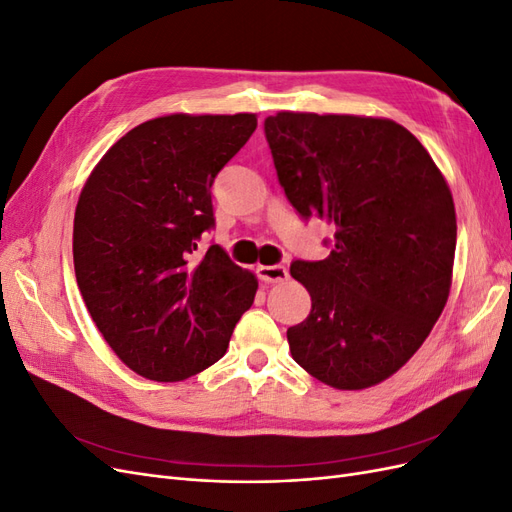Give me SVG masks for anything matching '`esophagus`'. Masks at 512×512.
Masks as SVG:
<instances>
[{"instance_id":"1","label":"esophagus","mask_w":512,"mask_h":512,"mask_svg":"<svg viewBox=\"0 0 512 512\" xmlns=\"http://www.w3.org/2000/svg\"><path fill=\"white\" fill-rule=\"evenodd\" d=\"M256 273L265 284H282L290 277L288 269L282 265H260L256 269Z\"/></svg>"}]
</instances>
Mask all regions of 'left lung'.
<instances>
[{"label":"left lung","mask_w":512,"mask_h":512,"mask_svg":"<svg viewBox=\"0 0 512 512\" xmlns=\"http://www.w3.org/2000/svg\"><path fill=\"white\" fill-rule=\"evenodd\" d=\"M265 134L292 207L335 226L327 258L290 265L312 297L286 333L292 359L333 389H369L412 359L448 301L453 194L393 119L280 111Z\"/></svg>","instance_id":"left-lung-1"}]
</instances>
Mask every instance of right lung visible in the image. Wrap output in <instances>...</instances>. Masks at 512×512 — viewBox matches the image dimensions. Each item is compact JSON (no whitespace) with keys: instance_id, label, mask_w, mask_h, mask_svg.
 Listing matches in <instances>:
<instances>
[{"instance_id":"1","label":"right lung","mask_w":512,"mask_h":512,"mask_svg":"<svg viewBox=\"0 0 512 512\" xmlns=\"http://www.w3.org/2000/svg\"><path fill=\"white\" fill-rule=\"evenodd\" d=\"M254 113H173L132 128L91 170L74 213L76 284L138 376L179 382L220 361L258 280L220 245L200 256L211 185L254 134Z\"/></svg>"}]
</instances>
